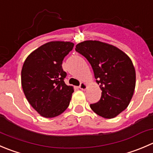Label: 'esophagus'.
<instances>
[{
	"label": "esophagus",
	"mask_w": 153,
	"mask_h": 153,
	"mask_svg": "<svg viewBox=\"0 0 153 153\" xmlns=\"http://www.w3.org/2000/svg\"><path fill=\"white\" fill-rule=\"evenodd\" d=\"M79 88L82 90H85L87 88V85L85 84V83L81 82V84H80V86H79Z\"/></svg>",
	"instance_id": "obj_1"
}]
</instances>
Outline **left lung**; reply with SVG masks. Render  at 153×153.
Returning <instances> with one entry per match:
<instances>
[{
	"label": "left lung",
	"mask_w": 153,
	"mask_h": 153,
	"mask_svg": "<svg viewBox=\"0 0 153 153\" xmlns=\"http://www.w3.org/2000/svg\"><path fill=\"white\" fill-rule=\"evenodd\" d=\"M87 58L102 90L100 100L90 108L106 119L117 117L129 105L135 88L136 74L131 59L117 47L96 40H87L75 46Z\"/></svg>",
	"instance_id": "1"
}]
</instances>
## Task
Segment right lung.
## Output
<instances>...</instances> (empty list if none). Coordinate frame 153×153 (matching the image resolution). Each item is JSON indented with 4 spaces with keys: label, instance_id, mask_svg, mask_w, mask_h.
Listing matches in <instances>:
<instances>
[{
    "label": "right lung",
    "instance_id": "1",
    "mask_svg": "<svg viewBox=\"0 0 153 153\" xmlns=\"http://www.w3.org/2000/svg\"><path fill=\"white\" fill-rule=\"evenodd\" d=\"M74 43L47 42L28 55L22 69V86L30 105L45 118L58 116L69 107L74 89L64 82V57Z\"/></svg>",
    "mask_w": 153,
    "mask_h": 153
}]
</instances>
